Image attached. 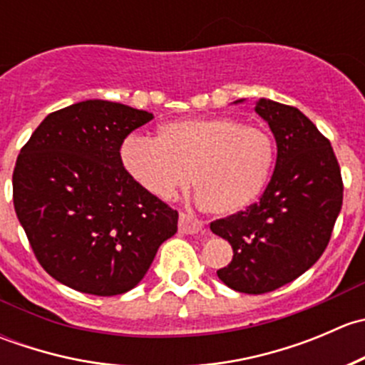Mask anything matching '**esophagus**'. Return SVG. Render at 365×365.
<instances>
[{
  "mask_svg": "<svg viewBox=\"0 0 365 365\" xmlns=\"http://www.w3.org/2000/svg\"><path fill=\"white\" fill-rule=\"evenodd\" d=\"M201 227H203V222H201L200 219H196V217L189 215V213L185 212H180V217H178L180 233L194 235L197 233V231H201Z\"/></svg>",
  "mask_w": 365,
  "mask_h": 365,
  "instance_id": "esophagus-1",
  "label": "esophagus"
}]
</instances>
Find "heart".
<instances>
[{
    "instance_id": "obj_1",
    "label": "heart",
    "mask_w": 365,
    "mask_h": 365,
    "mask_svg": "<svg viewBox=\"0 0 365 365\" xmlns=\"http://www.w3.org/2000/svg\"><path fill=\"white\" fill-rule=\"evenodd\" d=\"M121 162L157 197H171L190 182L208 212L230 215L251 206L267 189L275 162L270 132L235 118H196L164 123L159 139L130 135Z\"/></svg>"
}]
</instances>
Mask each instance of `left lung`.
I'll list each match as a JSON object with an SVG mask.
<instances>
[{
  "mask_svg": "<svg viewBox=\"0 0 365 365\" xmlns=\"http://www.w3.org/2000/svg\"><path fill=\"white\" fill-rule=\"evenodd\" d=\"M256 113L277 143L272 178L259 201L210 224L233 247L217 270L231 289L249 295L295 281L319 259L342 205V176L330 141L293 106L261 98Z\"/></svg>",
  "mask_w": 365,
  "mask_h": 365,
  "instance_id": "obj_1",
  "label": "left lung"
}]
</instances>
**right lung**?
<instances>
[{"instance_id": "1", "label": "right lung", "mask_w": 365, "mask_h": 365, "mask_svg": "<svg viewBox=\"0 0 365 365\" xmlns=\"http://www.w3.org/2000/svg\"><path fill=\"white\" fill-rule=\"evenodd\" d=\"M152 114L108 101L51 113L21 148L14 208L43 270L97 297L128 292L176 233L178 212L121 162L127 135Z\"/></svg>"}]
</instances>
